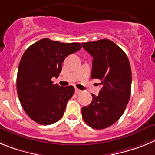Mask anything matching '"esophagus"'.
<instances>
[{
    "label": "esophagus",
    "instance_id": "obj_1",
    "mask_svg": "<svg viewBox=\"0 0 155 155\" xmlns=\"http://www.w3.org/2000/svg\"><path fill=\"white\" fill-rule=\"evenodd\" d=\"M75 93L77 94H80V93H82V91H80V90H79V89L76 88L75 89Z\"/></svg>",
    "mask_w": 155,
    "mask_h": 155
}]
</instances>
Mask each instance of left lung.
<instances>
[{
    "instance_id": "left-lung-1",
    "label": "left lung",
    "mask_w": 155,
    "mask_h": 155,
    "mask_svg": "<svg viewBox=\"0 0 155 155\" xmlns=\"http://www.w3.org/2000/svg\"><path fill=\"white\" fill-rule=\"evenodd\" d=\"M93 57L91 79L101 85L99 95L82 107L83 120L91 128L102 130L120 118L130 101L132 73L128 57L118 45L107 39L82 44Z\"/></svg>"
}]
</instances>
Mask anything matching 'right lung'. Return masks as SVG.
I'll return each instance as SVG.
<instances>
[{
    "mask_svg": "<svg viewBox=\"0 0 155 155\" xmlns=\"http://www.w3.org/2000/svg\"><path fill=\"white\" fill-rule=\"evenodd\" d=\"M79 43H61L42 39L24 52L17 74V93L28 116L41 125L58 122L75 92L72 86L54 84L62 62L69 54L81 49Z\"/></svg>",
    "mask_w": 155,
    "mask_h": 155,
    "instance_id": "add662e5",
    "label": "right lung"
}]
</instances>
